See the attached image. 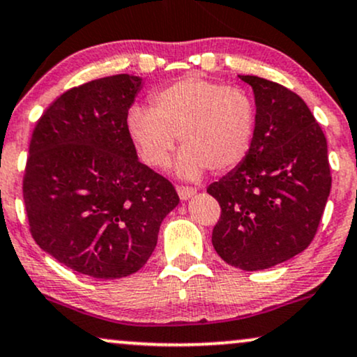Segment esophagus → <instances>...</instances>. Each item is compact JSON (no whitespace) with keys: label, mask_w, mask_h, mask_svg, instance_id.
<instances>
[{"label":"esophagus","mask_w":357,"mask_h":357,"mask_svg":"<svg viewBox=\"0 0 357 357\" xmlns=\"http://www.w3.org/2000/svg\"><path fill=\"white\" fill-rule=\"evenodd\" d=\"M176 191H178L179 197H181L183 201H186V199H189V197L192 196L194 192H196V188H191V186H178V188H176Z\"/></svg>","instance_id":"1"}]
</instances>
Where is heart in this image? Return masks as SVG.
<instances>
[{
  "instance_id": "obj_1",
  "label": "heart",
  "mask_w": 357,
  "mask_h": 357,
  "mask_svg": "<svg viewBox=\"0 0 357 357\" xmlns=\"http://www.w3.org/2000/svg\"><path fill=\"white\" fill-rule=\"evenodd\" d=\"M126 128L151 168L168 163L179 137L176 171L194 179L206 168L225 173L242 163L254 139L255 105L243 89L184 75L158 89L151 107L130 108Z\"/></svg>"
}]
</instances>
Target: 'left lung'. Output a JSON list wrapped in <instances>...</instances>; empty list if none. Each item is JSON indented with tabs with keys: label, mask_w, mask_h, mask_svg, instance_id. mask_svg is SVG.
Segmentation results:
<instances>
[{
	"label": "left lung",
	"mask_w": 357,
	"mask_h": 357,
	"mask_svg": "<svg viewBox=\"0 0 357 357\" xmlns=\"http://www.w3.org/2000/svg\"><path fill=\"white\" fill-rule=\"evenodd\" d=\"M255 93V133L243 161L207 188L220 206L212 245L254 272L303 252L331 189L328 143L303 98L272 80L238 75Z\"/></svg>",
	"instance_id": "obj_1"
}]
</instances>
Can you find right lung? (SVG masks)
Returning <instances> with one entry per match:
<instances>
[{"instance_id": "add662e5", "label": "right lung", "mask_w": 357, "mask_h": 357, "mask_svg": "<svg viewBox=\"0 0 357 357\" xmlns=\"http://www.w3.org/2000/svg\"><path fill=\"white\" fill-rule=\"evenodd\" d=\"M139 87L128 74L72 87L44 110L29 142L22 197L31 236L93 278L138 272L179 202L165 176L139 163L126 128Z\"/></svg>"}]
</instances>
